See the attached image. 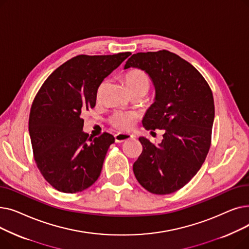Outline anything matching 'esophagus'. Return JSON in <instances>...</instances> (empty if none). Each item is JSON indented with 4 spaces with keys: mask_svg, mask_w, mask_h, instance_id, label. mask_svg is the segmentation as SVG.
<instances>
[{
    "mask_svg": "<svg viewBox=\"0 0 249 249\" xmlns=\"http://www.w3.org/2000/svg\"><path fill=\"white\" fill-rule=\"evenodd\" d=\"M132 138H133V135L129 134V133H117V134H115V141L117 143H121L123 141L132 139Z\"/></svg>",
    "mask_w": 249,
    "mask_h": 249,
    "instance_id": "obj_1",
    "label": "esophagus"
}]
</instances>
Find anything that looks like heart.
I'll list each match as a JSON object with an SVG mask.
<instances>
[{
  "mask_svg": "<svg viewBox=\"0 0 249 249\" xmlns=\"http://www.w3.org/2000/svg\"><path fill=\"white\" fill-rule=\"evenodd\" d=\"M125 84L129 91L144 89L148 90L149 89V80L148 76L144 71L140 70H133L129 71L125 75ZM134 119V115L128 112H116L110 119L111 124L118 129H128L131 127Z\"/></svg>",
  "mask_w": 249,
  "mask_h": 249,
  "instance_id": "obj_1",
  "label": "heart"
}]
</instances>
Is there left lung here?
Wrapping results in <instances>:
<instances>
[{
  "instance_id": "left-lung-1",
  "label": "left lung",
  "mask_w": 249,
  "mask_h": 249,
  "mask_svg": "<svg viewBox=\"0 0 249 249\" xmlns=\"http://www.w3.org/2000/svg\"><path fill=\"white\" fill-rule=\"evenodd\" d=\"M130 68L144 71L155 89L143 127L164 130L158 145L139 137L143 150L133 172L148 192L172 194L198 173L210 149L215 117L212 90L191 63L167 50L138 52L126 61L124 70Z\"/></svg>"
}]
</instances>
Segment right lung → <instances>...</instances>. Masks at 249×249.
<instances>
[{
    "label": "right lung",
    "instance_id": "obj_1",
    "mask_svg": "<svg viewBox=\"0 0 249 249\" xmlns=\"http://www.w3.org/2000/svg\"><path fill=\"white\" fill-rule=\"evenodd\" d=\"M77 55L52 72L37 93L29 116L34 160L43 178L59 192L73 194L100 177L113 135L89 137L82 114L96 106L97 91L130 55Z\"/></svg>",
    "mask_w": 249,
    "mask_h": 249
}]
</instances>
